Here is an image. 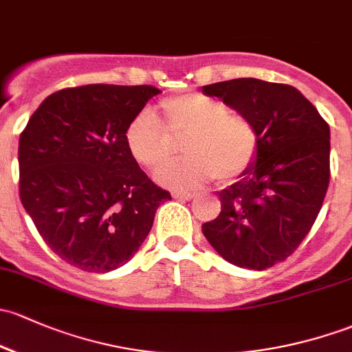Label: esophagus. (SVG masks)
<instances>
[{"mask_svg": "<svg viewBox=\"0 0 352 352\" xmlns=\"http://www.w3.org/2000/svg\"><path fill=\"white\" fill-rule=\"evenodd\" d=\"M172 197L173 199H180V201H190L192 197H195V194H194V192L175 190V192H172Z\"/></svg>", "mask_w": 352, "mask_h": 352, "instance_id": "esophagus-1", "label": "esophagus"}]
</instances>
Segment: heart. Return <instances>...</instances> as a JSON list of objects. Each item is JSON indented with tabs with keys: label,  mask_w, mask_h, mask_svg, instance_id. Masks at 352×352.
Wrapping results in <instances>:
<instances>
[{
	"label": "heart",
	"mask_w": 352,
	"mask_h": 352,
	"mask_svg": "<svg viewBox=\"0 0 352 352\" xmlns=\"http://www.w3.org/2000/svg\"><path fill=\"white\" fill-rule=\"evenodd\" d=\"M164 128L150 111L131 118L124 129L128 153L136 164L155 168L168 160L170 138L184 136V160L162 166L158 182L170 187H197L217 177L234 182L258 157V133L248 118L231 113L224 101L201 92L166 98L160 104Z\"/></svg>",
	"instance_id": "obj_1"
}]
</instances>
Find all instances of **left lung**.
Returning <instances> with one entry per match:
<instances>
[{"mask_svg": "<svg viewBox=\"0 0 352 352\" xmlns=\"http://www.w3.org/2000/svg\"><path fill=\"white\" fill-rule=\"evenodd\" d=\"M253 123L258 157L219 192L221 212L202 232L239 268L285 261L309 234L329 187L331 131L316 106L287 84L243 77L202 87Z\"/></svg>", "mask_w": 352, "mask_h": 352, "instance_id": "8db88e82", "label": "left lung"}]
</instances>
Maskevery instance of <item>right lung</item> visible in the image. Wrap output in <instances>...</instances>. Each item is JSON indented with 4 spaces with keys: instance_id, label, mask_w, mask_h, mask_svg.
<instances>
[{
    "instance_id": "right-lung-1",
    "label": "right lung",
    "mask_w": 352,
    "mask_h": 352,
    "mask_svg": "<svg viewBox=\"0 0 352 352\" xmlns=\"http://www.w3.org/2000/svg\"><path fill=\"white\" fill-rule=\"evenodd\" d=\"M153 86L89 84L50 94L20 135V199L65 263L106 273L128 263L170 192L128 153L124 129Z\"/></svg>"
}]
</instances>
